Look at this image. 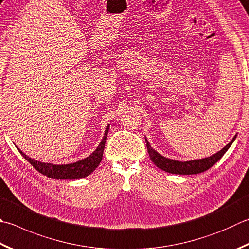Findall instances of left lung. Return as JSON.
I'll return each mask as SVG.
<instances>
[{
	"label": "left lung",
	"mask_w": 249,
	"mask_h": 249,
	"mask_svg": "<svg viewBox=\"0 0 249 249\" xmlns=\"http://www.w3.org/2000/svg\"><path fill=\"white\" fill-rule=\"evenodd\" d=\"M235 138L236 135L232 139L231 142L221 149V151L212 155V156L206 157L203 159H194V160H189V161L173 160V159L162 156V155L155 151L151 145H149L146 138H145V141H146V146H147V152L149 154V157H151L152 161L159 169H161V170L169 173H175V175H197V173L208 170V169L212 168L215 162L219 161L230 148V146H231Z\"/></svg>",
	"instance_id": "8db88e82"
}]
</instances>
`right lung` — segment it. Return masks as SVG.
Segmentation results:
<instances>
[{
    "mask_svg": "<svg viewBox=\"0 0 249 249\" xmlns=\"http://www.w3.org/2000/svg\"><path fill=\"white\" fill-rule=\"evenodd\" d=\"M109 125L107 124L104 137H103L101 143L98 144L96 149L93 152L90 156L87 158L81 159V160L72 162V163H66V165H54L51 162H42L39 160H36L34 158H30L27 156L25 153H22L17 146V149L22 155V157H25L27 161H29L35 169L41 172L42 175L51 178V179H57V180H77L86 178L89 175L95 170L97 166L100 165L103 158V153H104L105 142L107 134H108Z\"/></svg>",
    "mask_w": 249,
    "mask_h": 249,
    "instance_id": "1",
    "label": "right lung"
}]
</instances>
